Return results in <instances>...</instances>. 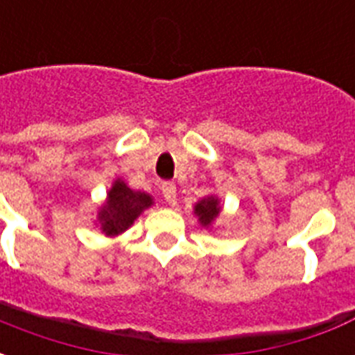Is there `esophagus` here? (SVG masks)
Wrapping results in <instances>:
<instances>
[{
	"instance_id": "34e87169",
	"label": "esophagus",
	"mask_w": 355,
	"mask_h": 355,
	"mask_svg": "<svg viewBox=\"0 0 355 355\" xmlns=\"http://www.w3.org/2000/svg\"><path fill=\"white\" fill-rule=\"evenodd\" d=\"M162 192L163 198L169 201L171 205H175V201H177V186L173 184V182H163Z\"/></svg>"
}]
</instances>
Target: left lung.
I'll return each instance as SVG.
<instances>
[{"mask_svg":"<svg viewBox=\"0 0 355 355\" xmlns=\"http://www.w3.org/2000/svg\"><path fill=\"white\" fill-rule=\"evenodd\" d=\"M218 211H220V207H218V200L216 198H205V200H201L198 205H196V215L200 216V220L203 226H209V224L213 223L216 218V215H218Z\"/></svg>","mask_w":355,"mask_h":355,"instance_id":"8db88e82","label":"left lung"}]
</instances>
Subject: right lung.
Listing matches in <instances>:
<instances>
[{
  "label": "right lung",
  "mask_w": 355,
  "mask_h": 355,
  "mask_svg": "<svg viewBox=\"0 0 355 355\" xmlns=\"http://www.w3.org/2000/svg\"><path fill=\"white\" fill-rule=\"evenodd\" d=\"M152 205V198L148 193L135 192L127 188L125 182L117 180L108 192V201L98 213L102 232L106 236H116L119 232L127 230L132 220L142 213V209Z\"/></svg>",
  "instance_id": "add662e5"
}]
</instances>
